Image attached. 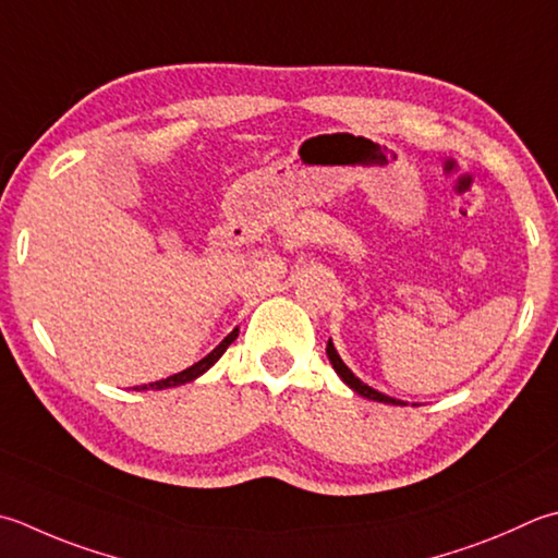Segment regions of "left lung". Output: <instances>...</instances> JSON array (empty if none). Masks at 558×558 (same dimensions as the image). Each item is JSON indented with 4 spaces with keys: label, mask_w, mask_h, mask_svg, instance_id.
Here are the masks:
<instances>
[{
    "label": "left lung",
    "mask_w": 558,
    "mask_h": 558,
    "mask_svg": "<svg viewBox=\"0 0 558 558\" xmlns=\"http://www.w3.org/2000/svg\"><path fill=\"white\" fill-rule=\"evenodd\" d=\"M326 355H329L331 365H333V369H336V375L341 377V379L345 381V385L355 391V395L365 397V399H373V401H379V403H391V407H407V403H403L401 399H395V397H389V395H381V391L373 389L369 385H365L363 379L355 377V375L351 373V367H348V365L343 363V360H341V355L336 353L331 338H329V343H326Z\"/></svg>",
    "instance_id": "obj_1"
}]
</instances>
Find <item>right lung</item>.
Returning a JSON list of instances; mask_svg holds the SVG:
<instances>
[{
	"instance_id": "right-lung-1",
	"label": "right lung",
	"mask_w": 558,
	"mask_h": 558,
	"mask_svg": "<svg viewBox=\"0 0 558 558\" xmlns=\"http://www.w3.org/2000/svg\"><path fill=\"white\" fill-rule=\"evenodd\" d=\"M239 336V329H234L232 333H229L225 341L215 348L213 353H207L203 360H198V363L195 365H191V367H185L183 373H177V375H171V377H167V379H159V381H151V385H142V389H169V387H181V385H185V381H193V379H198L203 373H207V369H210L217 360H220V355L227 351V345L234 341V338Z\"/></svg>"
}]
</instances>
